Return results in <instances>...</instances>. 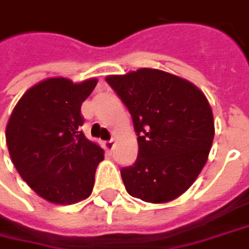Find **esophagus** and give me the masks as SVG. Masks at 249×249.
<instances>
[{
  "mask_svg": "<svg viewBox=\"0 0 249 249\" xmlns=\"http://www.w3.org/2000/svg\"><path fill=\"white\" fill-rule=\"evenodd\" d=\"M104 147H105V149H107V151H112L113 147H114V140H109V142H105Z\"/></svg>",
  "mask_w": 249,
  "mask_h": 249,
  "instance_id": "obj_1",
  "label": "esophagus"
}]
</instances>
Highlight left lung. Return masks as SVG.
Wrapping results in <instances>:
<instances>
[{
  "label": "left lung",
  "mask_w": 249,
  "mask_h": 249,
  "mask_svg": "<svg viewBox=\"0 0 249 249\" xmlns=\"http://www.w3.org/2000/svg\"><path fill=\"white\" fill-rule=\"evenodd\" d=\"M137 133L136 161L121 170L125 189L144 202L182 196L208 160L214 137L209 101L194 85L158 69L107 75Z\"/></svg>",
  "instance_id": "1"
}]
</instances>
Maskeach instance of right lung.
Listing matches in <instances>:
<instances>
[{"label":"right lung","instance_id":"right-lung-1","mask_svg":"<svg viewBox=\"0 0 249 249\" xmlns=\"http://www.w3.org/2000/svg\"><path fill=\"white\" fill-rule=\"evenodd\" d=\"M97 78L40 81L16 104L6 125L10 159L28 186L48 202L76 203L91 194L104 149L78 129L82 102Z\"/></svg>","mask_w":249,"mask_h":249}]
</instances>
